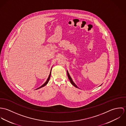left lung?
I'll return each instance as SVG.
<instances>
[{"mask_svg": "<svg viewBox=\"0 0 126 126\" xmlns=\"http://www.w3.org/2000/svg\"><path fill=\"white\" fill-rule=\"evenodd\" d=\"M67 76H68V79H69V80L70 81V82L71 83V84H72V85H73V86H74L75 87H76V88H78V87H77V86L76 85V84L73 82V80H72V78H71L70 76L69 75V73L68 72V71H67Z\"/></svg>", "mask_w": 126, "mask_h": 126, "instance_id": "8db88e82", "label": "left lung"}]
</instances>
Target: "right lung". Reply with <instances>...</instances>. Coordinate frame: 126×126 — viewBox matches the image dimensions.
<instances>
[{
    "mask_svg": "<svg viewBox=\"0 0 126 126\" xmlns=\"http://www.w3.org/2000/svg\"><path fill=\"white\" fill-rule=\"evenodd\" d=\"M51 71L50 72V74H49V76H48V78H47V81L45 82V83L44 84H43L41 86H40V87H39L38 88H37V89H40V88H42V87H44V86H46L47 84V83L48 82V81H49V79H50V76H51Z\"/></svg>",
    "mask_w": 126,
    "mask_h": 126,
    "instance_id": "1",
    "label": "right lung"
}]
</instances>
